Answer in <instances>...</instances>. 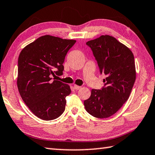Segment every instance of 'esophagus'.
Returning <instances> with one entry per match:
<instances>
[{
	"label": "esophagus",
	"instance_id": "34e87169",
	"mask_svg": "<svg viewBox=\"0 0 155 155\" xmlns=\"http://www.w3.org/2000/svg\"><path fill=\"white\" fill-rule=\"evenodd\" d=\"M74 88L76 90H78V89H80L81 88V86H78V85H74Z\"/></svg>",
	"mask_w": 155,
	"mask_h": 155
}]
</instances>
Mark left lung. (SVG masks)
Returning <instances> with one entry per match:
<instances>
[{"mask_svg": "<svg viewBox=\"0 0 155 155\" xmlns=\"http://www.w3.org/2000/svg\"><path fill=\"white\" fill-rule=\"evenodd\" d=\"M91 49L100 73L106 77L102 89L91 90L84 101L87 112L104 119L112 116L128 100L136 81V66L131 51L113 36L102 35L86 43Z\"/></svg>", "mask_w": 155, "mask_h": 155, "instance_id": "1", "label": "left lung"}]
</instances>
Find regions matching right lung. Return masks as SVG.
Returning a JSON list of instances; mask_svg holds the SVG:
<instances>
[{
    "label": "right lung",
    "mask_w": 155,
    "mask_h": 155,
    "mask_svg": "<svg viewBox=\"0 0 155 155\" xmlns=\"http://www.w3.org/2000/svg\"><path fill=\"white\" fill-rule=\"evenodd\" d=\"M75 43V40L45 35L25 47L19 55L17 84L19 94L41 119H55L65 110L70 87L51 77L63 74L65 57Z\"/></svg>",
    "instance_id": "add662e5"
}]
</instances>
